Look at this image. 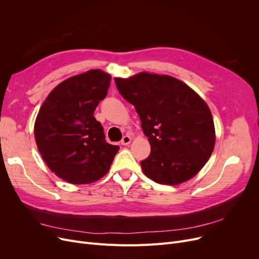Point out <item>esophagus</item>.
<instances>
[{
  "mask_svg": "<svg viewBox=\"0 0 259 259\" xmlns=\"http://www.w3.org/2000/svg\"><path fill=\"white\" fill-rule=\"evenodd\" d=\"M130 143H131V137H129V135H125V137H122V139L120 141V144L124 146L129 145Z\"/></svg>",
  "mask_w": 259,
  "mask_h": 259,
  "instance_id": "esophagus-1",
  "label": "esophagus"
}]
</instances>
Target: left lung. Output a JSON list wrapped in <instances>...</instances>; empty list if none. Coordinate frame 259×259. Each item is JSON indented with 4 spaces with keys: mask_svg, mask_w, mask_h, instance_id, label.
<instances>
[{
    "mask_svg": "<svg viewBox=\"0 0 259 259\" xmlns=\"http://www.w3.org/2000/svg\"><path fill=\"white\" fill-rule=\"evenodd\" d=\"M116 88L135 107L151 153L141 161L147 178L179 185L195 176L211 156L215 129L208 105L182 80L141 72L114 78Z\"/></svg>",
    "mask_w": 259,
    "mask_h": 259,
    "instance_id": "obj_1",
    "label": "left lung"
}]
</instances>
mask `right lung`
<instances>
[{
	"label": "right lung",
	"mask_w": 259,
	"mask_h": 259,
	"mask_svg": "<svg viewBox=\"0 0 259 259\" xmlns=\"http://www.w3.org/2000/svg\"><path fill=\"white\" fill-rule=\"evenodd\" d=\"M111 76L89 70L62 81L40 107L34 124L38 151L49 169L73 185L97 182L110 169L119 147L108 144L93 116Z\"/></svg>",
	"instance_id": "1"
}]
</instances>
